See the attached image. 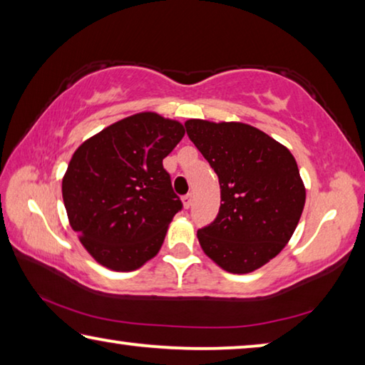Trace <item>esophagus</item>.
Returning a JSON list of instances; mask_svg holds the SVG:
<instances>
[{
    "instance_id": "1",
    "label": "esophagus",
    "mask_w": 365,
    "mask_h": 365,
    "mask_svg": "<svg viewBox=\"0 0 365 365\" xmlns=\"http://www.w3.org/2000/svg\"><path fill=\"white\" fill-rule=\"evenodd\" d=\"M182 201H183V206L188 209V207L191 206V202H193V193H187V195H183Z\"/></svg>"
}]
</instances>
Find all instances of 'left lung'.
I'll return each mask as SVG.
<instances>
[{"label":"left lung","mask_w":365,"mask_h":365,"mask_svg":"<svg viewBox=\"0 0 365 365\" xmlns=\"http://www.w3.org/2000/svg\"><path fill=\"white\" fill-rule=\"evenodd\" d=\"M188 138L219 177L220 207L197 230L202 251L232 274H248L285 248L306 190L285 146L240 122H185Z\"/></svg>","instance_id":"left-lung-1"}]
</instances>
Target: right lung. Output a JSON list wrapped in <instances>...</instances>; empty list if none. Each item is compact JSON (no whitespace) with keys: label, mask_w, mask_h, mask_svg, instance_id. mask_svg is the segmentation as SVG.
Here are the masks:
<instances>
[{"label":"right lung","mask_w":365,"mask_h":365,"mask_svg":"<svg viewBox=\"0 0 365 365\" xmlns=\"http://www.w3.org/2000/svg\"><path fill=\"white\" fill-rule=\"evenodd\" d=\"M183 135L180 122L141 113L73 153L63 180L64 206L80 242L104 267L135 270L158 255L183 207L163 165Z\"/></svg>","instance_id":"1"}]
</instances>
